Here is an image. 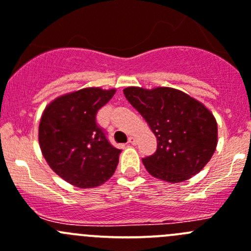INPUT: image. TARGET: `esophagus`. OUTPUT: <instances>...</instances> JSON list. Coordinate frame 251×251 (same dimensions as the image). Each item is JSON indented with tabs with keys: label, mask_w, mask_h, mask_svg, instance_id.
Returning <instances> with one entry per match:
<instances>
[{
	"label": "esophagus",
	"mask_w": 251,
	"mask_h": 251,
	"mask_svg": "<svg viewBox=\"0 0 251 251\" xmlns=\"http://www.w3.org/2000/svg\"><path fill=\"white\" fill-rule=\"evenodd\" d=\"M128 143L131 144V145H135V144H136V138H134V136H130V138L128 139Z\"/></svg>",
	"instance_id": "1"
}]
</instances>
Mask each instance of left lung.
I'll return each mask as SVG.
<instances>
[{
	"mask_svg": "<svg viewBox=\"0 0 251 251\" xmlns=\"http://www.w3.org/2000/svg\"><path fill=\"white\" fill-rule=\"evenodd\" d=\"M123 93L157 139L155 152L143 158L151 176L179 183L205 167L217 145V123L202 103L172 88L130 86Z\"/></svg>",
	"mask_w": 251,
	"mask_h": 251,
	"instance_id": "obj_1",
	"label": "left lung"
}]
</instances>
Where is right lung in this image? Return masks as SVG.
Segmentation results:
<instances>
[{"instance_id": "add662e5", "label": "right lung", "mask_w": 251, "mask_h": 251, "mask_svg": "<svg viewBox=\"0 0 251 251\" xmlns=\"http://www.w3.org/2000/svg\"><path fill=\"white\" fill-rule=\"evenodd\" d=\"M116 90L86 88L52 101L39 126V143L50 167L78 188H94L110 179L117 168L120 149L96 122L98 111Z\"/></svg>"}]
</instances>
